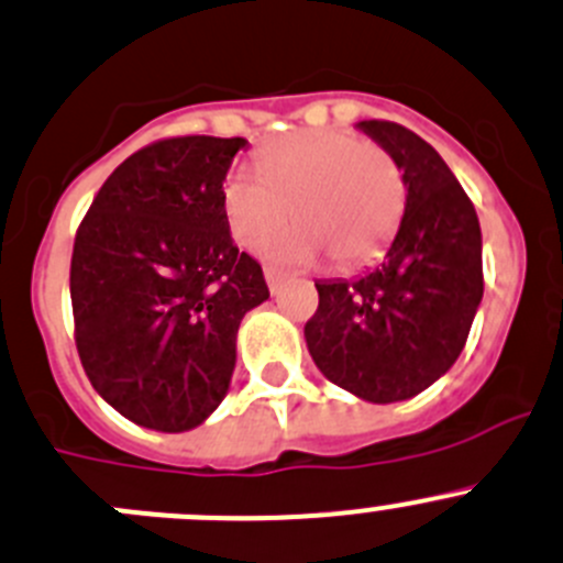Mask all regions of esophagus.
Here are the masks:
<instances>
[{"label": "esophagus", "instance_id": "1", "mask_svg": "<svg viewBox=\"0 0 563 563\" xmlns=\"http://www.w3.org/2000/svg\"><path fill=\"white\" fill-rule=\"evenodd\" d=\"M264 277H266V286H269L272 294H277V288H280L283 280H286V277H283V272H277L275 266H264Z\"/></svg>", "mask_w": 563, "mask_h": 563}]
</instances>
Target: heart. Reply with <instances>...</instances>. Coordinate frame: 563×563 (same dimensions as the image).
Listing matches in <instances>:
<instances>
[{
    "instance_id": "b5f03b06",
    "label": "heart",
    "mask_w": 563,
    "mask_h": 563,
    "mask_svg": "<svg viewBox=\"0 0 563 563\" xmlns=\"http://www.w3.org/2000/svg\"><path fill=\"white\" fill-rule=\"evenodd\" d=\"M258 170L236 167L225 181L231 231L261 247L297 217L299 228L269 247L286 261L330 253L338 266L374 258L398 228L404 176L379 145L346 131H299L261 151Z\"/></svg>"
}]
</instances>
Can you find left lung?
<instances>
[{
    "mask_svg": "<svg viewBox=\"0 0 563 563\" xmlns=\"http://www.w3.org/2000/svg\"><path fill=\"white\" fill-rule=\"evenodd\" d=\"M357 129L398 162L404 217L379 266L319 280L305 343L332 385L371 404L418 396L462 354L484 297L482 228L443 156L387 120Z\"/></svg>",
    "mask_w": 563,
    "mask_h": 563,
    "instance_id": "obj_1",
    "label": "left lung"
}]
</instances>
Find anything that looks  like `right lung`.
Returning <instances> with one entry per match:
<instances>
[{
	"label": "right lung",
	"instance_id": "obj_1",
	"mask_svg": "<svg viewBox=\"0 0 563 563\" xmlns=\"http://www.w3.org/2000/svg\"><path fill=\"white\" fill-rule=\"evenodd\" d=\"M242 136H173L103 181L70 258L76 349L98 396L131 423L189 432L222 404L244 313L269 299L225 214Z\"/></svg>",
	"mask_w": 563,
	"mask_h": 563
}]
</instances>
